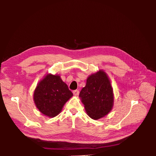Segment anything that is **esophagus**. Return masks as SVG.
<instances>
[{"instance_id": "obj_1", "label": "esophagus", "mask_w": 156, "mask_h": 156, "mask_svg": "<svg viewBox=\"0 0 156 156\" xmlns=\"http://www.w3.org/2000/svg\"><path fill=\"white\" fill-rule=\"evenodd\" d=\"M73 94H74V96H78L79 94V90H75L73 91Z\"/></svg>"}]
</instances>
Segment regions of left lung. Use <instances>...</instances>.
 I'll use <instances>...</instances> for the list:
<instances>
[{
  "label": "left lung",
  "mask_w": 156,
  "mask_h": 156,
  "mask_svg": "<svg viewBox=\"0 0 156 156\" xmlns=\"http://www.w3.org/2000/svg\"><path fill=\"white\" fill-rule=\"evenodd\" d=\"M79 97L90 118L97 120L107 115L114 102L113 91L107 74L99 70L89 76Z\"/></svg>",
  "instance_id": "8db88e82"
}]
</instances>
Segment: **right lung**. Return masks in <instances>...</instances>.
<instances>
[{"mask_svg": "<svg viewBox=\"0 0 156 156\" xmlns=\"http://www.w3.org/2000/svg\"><path fill=\"white\" fill-rule=\"evenodd\" d=\"M72 96V92L60 76L49 74L39 82L34 91V100L41 113L54 117L62 111L66 102Z\"/></svg>", "mask_w": 156, "mask_h": 156, "instance_id": "obj_1", "label": "right lung"}]
</instances>
